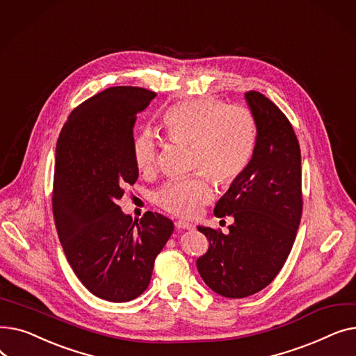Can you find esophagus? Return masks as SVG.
Listing matches in <instances>:
<instances>
[{
	"mask_svg": "<svg viewBox=\"0 0 356 356\" xmlns=\"http://www.w3.org/2000/svg\"><path fill=\"white\" fill-rule=\"evenodd\" d=\"M176 227L179 229H193V223L186 222V220H177L176 222Z\"/></svg>",
	"mask_w": 356,
	"mask_h": 356,
	"instance_id": "esophagus-1",
	"label": "esophagus"
}]
</instances>
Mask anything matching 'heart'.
I'll use <instances>...</instances> for the list:
<instances>
[{"label":"heart","mask_w":356,"mask_h":356,"mask_svg":"<svg viewBox=\"0 0 356 356\" xmlns=\"http://www.w3.org/2000/svg\"><path fill=\"white\" fill-rule=\"evenodd\" d=\"M170 140L192 145V167L202 168L219 183L232 181L248 164L255 144V121L238 105L223 106L212 98H196L173 105L161 122ZM133 157L140 172H152L157 163V144L149 133L134 138ZM207 173L165 183L156 193L160 207L183 218L196 216L213 196Z\"/></svg>","instance_id":"obj_1"}]
</instances>
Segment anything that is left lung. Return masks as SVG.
Here are the masks:
<instances>
[{
  "mask_svg": "<svg viewBox=\"0 0 356 356\" xmlns=\"http://www.w3.org/2000/svg\"><path fill=\"white\" fill-rule=\"evenodd\" d=\"M245 101L255 121L248 164L213 209L234 216L229 232L199 225L209 248L196 259L207 286L216 294L242 298L267 287L283 268L302 218V156L286 115L259 92Z\"/></svg>",
  "mask_w": 356,
  "mask_h": 356,
  "instance_id": "8db88e82",
  "label": "left lung"
}]
</instances>
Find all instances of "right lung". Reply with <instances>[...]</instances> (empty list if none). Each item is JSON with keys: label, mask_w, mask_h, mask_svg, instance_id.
I'll list each match as a JSON object with an SVG mask.
<instances>
[{"label": "right lung", "mask_w": 356, "mask_h": 356, "mask_svg": "<svg viewBox=\"0 0 356 356\" xmlns=\"http://www.w3.org/2000/svg\"><path fill=\"white\" fill-rule=\"evenodd\" d=\"M156 97L143 88H108L72 112L56 144L53 215L60 244L81 283L106 302L145 291L173 232L160 213L133 222L118 207L125 186L138 179L137 114Z\"/></svg>", "instance_id": "1"}]
</instances>
